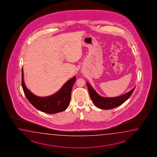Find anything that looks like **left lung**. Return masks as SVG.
I'll list each match as a JSON object with an SVG mask.
<instances>
[{"instance_id":"obj_1","label":"left lung","mask_w":157,"mask_h":157,"mask_svg":"<svg viewBox=\"0 0 157 157\" xmlns=\"http://www.w3.org/2000/svg\"><path fill=\"white\" fill-rule=\"evenodd\" d=\"M87 86L89 90L90 98L94 104L98 108L101 109H110L118 107L119 105L124 103V101L130 98L131 94L133 93L135 87L132 90L124 95L120 97L114 98H104L100 97L97 92L94 90L93 87L90 86V84L87 82Z\"/></svg>"}]
</instances>
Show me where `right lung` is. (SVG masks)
<instances>
[{"instance_id": "obj_1", "label": "right lung", "mask_w": 157, "mask_h": 157, "mask_svg": "<svg viewBox=\"0 0 157 157\" xmlns=\"http://www.w3.org/2000/svg\"><path fill=\"white\" fill-rule=\"evenodd\" d=\"M76 77L68 80L57 93L48 97L35 95L27 89L24 81L23 68H22V86L27 99L38 110L49 114L57 113L66 109L71 100V91Z\"/></svg>"}]
</instances>
